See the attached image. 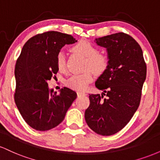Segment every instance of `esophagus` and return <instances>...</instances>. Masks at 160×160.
<instances>
[{
	"label": "esophagus",
	"mask_w": 160,
	"mask_h": 160,
	"mask_svg": "<svg viewBox=\"0 0 160 160\" xmlns=\"http://www.w3.org/2000/svg\"><path fill=\"white\" fill-rule=\"evenodd\" d=\"M86 93L83 92H78V96H83V95H86Z\"/></svg>",
	"instance_id": "1"
}]
</instances>
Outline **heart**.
I'll return each instance as SVG.
<instances>
[{
  "label": "heart",
  "instance_id": "obj_1",
  "mask_svg": "<svg viewBox=\"0 0 160 160\" xmlns=\"http://www.w3.org/2000/svg\"><path fill=\"white\" fill-rule=\"evenodd\" d=\"M71 50L86 58V69L89 70L83 74L73 75L67 80L66 84L74 90L84 91L94 79V73L92 71L96 74H104L109 67V58L105 54L98 52L95 46L86 41L79 42L71 47ZM56 65L59 71H65V56L62 52L57 55Z\"/></svg>",
  "mask_w": 160,
  "mask_h": 160
}]
</instances>
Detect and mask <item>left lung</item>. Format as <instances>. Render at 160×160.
<instances>
[{
  "instance_id": "8db88e82",
  "label": "left lung",
  "mask_w": 160,
  "mask_h": 160,
  "mask_svg": "<svg viewBox=\"0 0 160 160\" xmlns=\"http://www.w3.org/2000/svg\"><path fill=\"white\" fill-rule=\"evenodd\" d=\"M95 43L107 49L109 67L95 82L102 95L89 94L85 120L95 132L108 136L123 128L138 108L147 66L140 45L128 34L116 33Z\"/></svg>"
}]
</instances>
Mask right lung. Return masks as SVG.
I'll list each match as a JSON object with an SVG mask.
<instances>
[{"instance_id": "right-lung-1", "label": "right lung", "mask_w": 160, "mask_h": 160, "mask_svg": "<svg viewBox=\"0 0 160 160\" xmlns=\"http://www.w3.org/2000/svg\"><path fill=\"white\" fill-rule=\"evenodd\" d=\"M75 42L69 34L47 32L32 37L22 49L15 67L14 99L24 120L34 129L47 131L61 123L78 96L67 87L57 95L47 83L58 71L60 49Z\"/></svg>"}]
</instances>
